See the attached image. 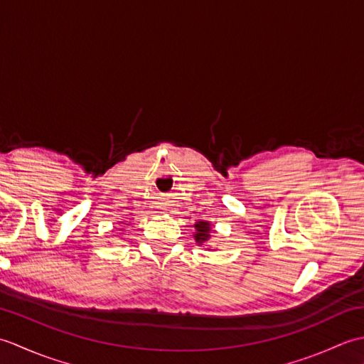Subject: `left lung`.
Returning <instances> with one entry per match:
<instances>
[{"mask_svg": "<svg viewBox=\"0 0 364 364\" xmlns=\"http://www.w3.org/2000/svg\"><path fill=\"white\" fill-rule=\"evenodd\" d=\"M196 230H197V235H196V241L198 242V245H202L205 242H208V239L211 237V228H210V223L208 222H197L196 223Z\"/></svg>", "mask_w": 364, "mask_h": 364, "instance_id": "obj_1", "label": "left lung"}]
</instances>
